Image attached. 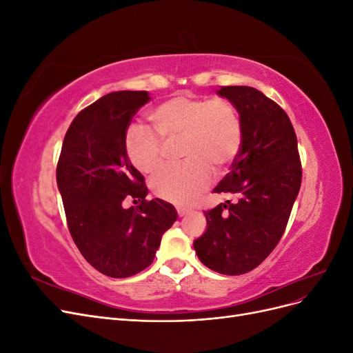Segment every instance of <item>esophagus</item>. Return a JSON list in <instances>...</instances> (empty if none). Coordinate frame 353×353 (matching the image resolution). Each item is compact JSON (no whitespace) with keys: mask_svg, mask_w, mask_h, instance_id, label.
Segmentation results:
<instances>
[{"mask_svg":"<svg viewBox=\"0 0 353 353\" xmlns=\"http://www.w3.org/2000/svg\"><path fill=\"white\" fill-rule=\"evenodd\" d=\"M176 212H178L179 216H185L190 210L185 209V208H176Z\"/></svg>","mask_w":353,"mask_h":353,"instance_id":"esophagus-1","label":"esophagus"}]
</instances>
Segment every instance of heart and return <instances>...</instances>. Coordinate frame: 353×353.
<instances>
[{
	"label": "heart",
	"instance_id": "1",
	"mask_svg": "<svg viewBox=\"0 0 353 353\" xmlns=\"http://www.w3.org/2000/svg\"><path fill=\"white\" fill-rule=\"evenodd\" d=\"M154 132L131 126L125 152L138 172L150 175L163 163L165 144L181 140L183 163L166 166L152 181L153 193L175 205H191L212 183V169L222 174L237 159L243 125L234 104L225 99L175 95L148 113Z\"/></svg>",
	"mask_w": 353,
	"mask_h": 353
}]
</instances>
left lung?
<instances>
[{"label":"left lung","instance_id":"8db88e82","mask_svg":"<svg viewBox=\"0 0 353 353\" xmlns=\"http://www.w3.org/2000/svg\"><path fill=\"white\" fill-rule=\"evenodd\" d=\"M218 94L240 114L243 144L213 193L236 200L205 212L208 230L194 250L212 271L241 275L268 258L283 237L302 165L293 125L279 104L252 87H222Z\"/></svg>","mask_w":353,"mask_h":353}]
</instances>
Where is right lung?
I'll return each mask as SVG.
<instances>
[{
  "mask_svg": "<svg viewBox=\"0 0 353 353\" xmlns=\"http://www.w3.org/2000/svg\"><path fill=\"white\" fill-rule=\"evenodd\" d=\"M147 91L105 94L70 123L57 163V187L70 236L85 259L112 279L152 265L178 213L168 201L147 200L144 176L126 156L123 138ZM126 196L141 205L123 208Z\"/></svg>",
  "mask_w": 353,
  "mask_h": 353,
  "instance_id": "1",
  "label": "right lung"
}]
</instances>
